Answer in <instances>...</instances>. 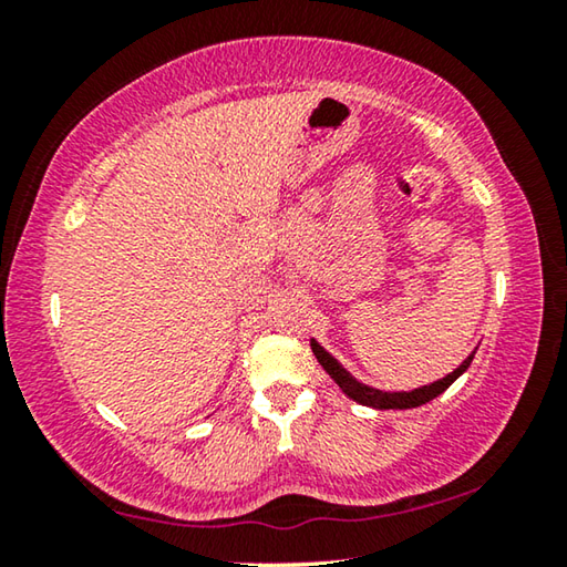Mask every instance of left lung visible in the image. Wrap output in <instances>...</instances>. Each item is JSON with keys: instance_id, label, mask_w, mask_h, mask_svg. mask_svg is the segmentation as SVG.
<instances>
[{"instance_id": "obj_1", "label": "left lung", "mask_w": 567, "mask_h": 567, "mask_svg": "<svg viewBox=\"0 0 567 567\" xmlns=\"http://www.w3.org/2000/svg\"><path fill=\"white\" fill-rule=\"evenodd\" d=\"M310 348L315 352V358L322 364L324 370H328V375L338 382L340 390L348 395L350 400L360 402V405H368V408H378V410H408V408H417V405H425V402L435 400L437 395H443V392L453 385V382L463 375V372L470 368V362L475 358V350L470 354L467 360H463L457 370L450 372L443 380L437 382H430V385H422L412 392H382L375 388H368L362 385V382L354 380L348 370L342 368V364L332 358L330 352H324L318 342L310 340Z\"/></svg>"}]
</instances>
